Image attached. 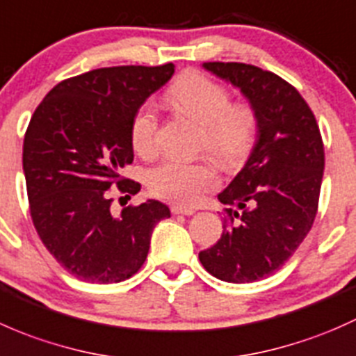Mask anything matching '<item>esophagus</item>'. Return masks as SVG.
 <instances>
[{"label": "esophagus", "instance_id": "34e87169", "mask_svg": "<svg viewBox=\"0 0 356 356\" xmlns=\"http://www.w3.org/2000/svg\"><path fill=\"white\" fill-rule=\"evenodd\" d=\"M171 212H173V214L192 216V214H195V209H192V207H185V205H178V204H175V205H171Z\"/></svg>", "mask_w": 356, "mask_h": 356}]
</instances>
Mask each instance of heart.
Instances as JSON below:
<instances>
[{"instance_id":"1","label":"heart","mask_w":356,"mask_h":356,"mask_svg":"<svg viewBox=\"0 0 356 356\" xmlns=\"http://www.w3.org/2000/svg\"><path fill=\"white\" fill-rule=\"evenodd\" d=\"M166 101L202 124L200 145L221 164L233 166L250 152L257 135V115L252 106L232 102L228 90L218 82L190 72L168 89ZM156 135L157 113L147 102L131 120V147L144 157L154 156ZM216 183L218 175L209 161L164 159L147 173L152 195L183 205L199 202Z\"/></svg>"}]
</instances>
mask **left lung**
I'll return each mask as SVG.
<instances>
[{
	"mask_svg": "<svg viewBox=\"0 0 356 356\" xmlns=\"http://www.w3.org/2000/svg\"><path fill=\"white\" fill-rule=\"evenodd\" d=\"M202 67L248 99L257 140L243 170L218 195L228 205L221 240L199 259L218 280L252 283L276 273L312 228L324 144L305 99L276 73L221 61Z\"/></svg>",
	"mask_w": 356,
	"mask_h": 356,
	"instance_id": "left-lung-1",
	"label": "left lung"
}]
</instances>
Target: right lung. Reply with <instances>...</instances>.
Instances as JSON below:
<instances>
[{"mask_svg": "<svg viewBox=\"0 0 356 356\" xmlns=\"http://www.w3.org/2000/svg\"><path fill=\"white\" fill-rule=\"evenodd\" d=\"M173 73V63L92 70L53 87L32 115L22 156L32 222L76 280L108 284L134 276L154 226L171 216L159 200L115 214L109 188L128 199L140 190L120 175L134 161L130 124Z\"/></svg>", "mask_w": 356, "mask_h": 356, "instance_id": "right-lung-1", "label": "right lung"}]
</instances>
